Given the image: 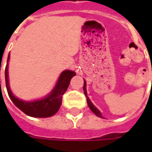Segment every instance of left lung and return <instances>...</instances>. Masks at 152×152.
<instances>
[{"mask_svg": "<svg viewBox=\"0 0 152 152\" xmlns=\"http://www.w3.org/2000/svg\"><path fill=\"white\" fill-rule=\"evenodd\" d=\"M83 89H84V93H85V95L86 96V99H87V103H88V106H89V107L90 108V110L92 111L96 115H98L99 117H101L102 118V114H101V112H99L98 109L96 108L94 105L93 104L91 101H90V99L88 98V96H87V92H86V81H84V87H83Z\"/></svg>", "mask_w": 152, "mask_h": 152, "instance_id": "1", "label": "left lung"}]
</instances>
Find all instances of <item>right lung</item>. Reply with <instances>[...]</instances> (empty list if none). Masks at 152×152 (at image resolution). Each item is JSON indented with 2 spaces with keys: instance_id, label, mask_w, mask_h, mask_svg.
Here are the masks:
<instances>
[{
  "instance_id": "obj_1",
  "label": "right lung",
  "mask_w": 152,
  "mask_h": 152,
  "mask_svg": "<svg viewBox=\"0 0 152 152\" xmlns=\"http://www.w3.org/2000/svg\"><path fill=\"white\" fill-rule=\"evenodd\" d=\"M9 60H10V54L8 55L7 64H6L5 70V85H6V89H7L9 96L12 102H14V104L18 109H20L22 112H24L25 114L32 117H50L55 114L60 108V106L62 104L63 95L69 86L71 79L74 76H76V73L70 70L64 71L61 73L56 86H54L52 92L50 93L49 95L46 96L45 99H40V100H36L32 102H26V101H23V100L17 99L12 94L10 90V85H9L8 76Z\"/></svg>"
}]
</instances>
